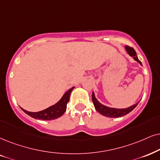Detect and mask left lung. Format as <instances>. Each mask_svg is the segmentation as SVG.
<instances>
[{"label": "left lung", "instance_id": "1", "mask_svg": "<svg viewBox=\"0 0 160 160\" xmlns=\"http://www.w3.org/2000/svg\"><path fill=\"white\" fill-rule=\"evenodd\" d=\"M125 50H126V52H128V54L130 55L131 57H132L134 59L136 60L139 62V64H140L141 66H142V62H141L140 60L138 59V58H137V53L136 52H135V50L132 47H130V46H125ZM92 101H93V103H94V108L96 109L98 112L101 114L102 115H103V116H106V117H122L124 116V115L128 114L129 112H131V111L134 109L135 107L137 106V104L139 103L138 102H137L136 104L133 105V106H131L130 107H128V108H110V107H108V106H104V105L101 104L99 101L97 100L96 98H95V95H94V93L92 92Z\"/></svg>", "mask_w": 160, "mask_h": 160}]
</instances>
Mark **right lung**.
<instances>
[{
    "instance_id": "add662e5",
    "label": "right lung",
    "mask_w": 160,
    "mask_h": 160,
    "mask_svg": "<svg viewBox=\"0 0 160 160\" xmlns=\"http://www.w3.org/2000/svg\"><path fill=\"white\" fill-rule=\"evenodd\" d=\"M74 87H72L69 90L67 91L63 94V96L62 97V98L56 104L48 107V108L45 109V110L40 111V112H28V111L24 110L23 108H21L26 114H28L29 116L33 117L35 119H38V120H54V119L61 117L65 113L66 110V106H67L68 100H69L71 92L74 89Z\"/></svg>"
}]
</instances>
